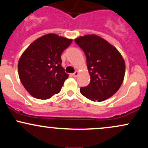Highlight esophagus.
<instances>
[{"label":"esophagus","instance_id":"obj_1","mask_svg":"<svg viewBox=\"0 0 148 148\" xmlns=\"http://www.w3.org/2000/svg\"><path fill=\"white\" fill-rule=\"evenodd\" d=\"M79 72H78V71H76L74 73V74H72V75H73V76H74V77H77L78 76V75H79Z\"/></svg>","mask_w":148,"mask_h":148}]
</instances>
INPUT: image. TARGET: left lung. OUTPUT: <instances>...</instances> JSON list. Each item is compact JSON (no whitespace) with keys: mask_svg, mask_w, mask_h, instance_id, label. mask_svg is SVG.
I'll return each instance as SVG.
<instances>
[{"mask_svg":"<svg viewBox=\"0 0 148 148\" xmlns=\"http://www.w3.org/2000/svg\"><path fill=\"white\" fill-rule=\"evenodd\" d=\"M85 53L90 83L81 88V95L93 101L108 99L123 82L125 62L118 50L102 37L86 35L75 39Z\"/></svg>","mask_w":148,"mask_h":148,"instance_id":"left-lung-1","label":"left lung"}]
</instances>
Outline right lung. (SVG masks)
<instances>
[{
    "mask_svg": "<svg viewBox=\"0 0 148 148\" xmlns=\"http://www.w3.org/2000/svg\"><path fill=\"white\" fill-rule=\"evenodd\" d=\"M72 42L49 33L35 40L23 51L18 62V76L30 95L47 99L60 92L69 76L61 65V54Z\"/></svg>",
    "mask_w": 148,
    "mask_h": 148,
    "instance_id": "right-lung-1",
    "label": "right lung"
}]
</instances>
